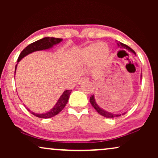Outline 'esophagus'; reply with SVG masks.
<instances>
[{
    "mask_svg": "<svg viewBox=\"0 0 158 158\" xmlns=\"http://www.w3.org/2000/svg\"><path fill=\"white\" fill-rule=\"evenodd\" d=\"M85 82H89V79L88 77H83V78L80 79V81H78V84H82Z\"/></svg>",
    "mask_w": 158,
    "mask_h": 158,
    "instance_id": "obj_1",
    "label": "esophagus"
}]
</instances>
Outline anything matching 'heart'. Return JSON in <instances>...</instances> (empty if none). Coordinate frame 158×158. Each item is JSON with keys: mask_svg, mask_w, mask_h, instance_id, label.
Segmentation results:
<instances>
[{"mask_svg": "<svg viewBox=\"0 0 158 158\" xmlns=\"http://www.w3.org/2000/svg\"><path fill=\"white\" fill-rule=\"evenodd\" d=\"M109 48L104 43H94L78 52L75 57V62L81 65H87L94 60L95 66L100 67L106 61Z\"/></svg>", "mask_w": 158, "mask_h": 158, "instance_id": "b5f03b06", "label": "heart"}]
</instances>
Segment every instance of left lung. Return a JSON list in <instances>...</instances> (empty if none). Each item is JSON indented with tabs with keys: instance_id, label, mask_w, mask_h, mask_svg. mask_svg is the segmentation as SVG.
Segmentation results:
<instances>
[{
	"instance_id": "8db88e82",
	"label": "left lung",
	"mask_w": 158,
	"mask_h": 158,
	"mask_svg": "<svg viewBox=\"0 0 158 158\" xmlns=\"http://www.w3.org/2000/svg\"><path fill=\"white\" fill-rule=\"evenodd\" d=\"M117 45H118V47H120V48H123V49H127V50L131 52L134 53L136 55L135 52L132 49L130 48V47L127 46V45L123 44V43L120 42H117ZM141 77H142V75H141ZM90 103H91L92 106L94 107V109L96 110V111L98 112L99 114H101V116H104V117L112 118H113L118 117V116H120L121 115H124V114H126V112H124V113H123L122 114H114V113H111V112H109V111H106V110H104L103 109H102V108H101L100 106H99L98 103H97L96 101V98H95L94 94H93V96H90Z\"/></svg>"
}]
</instances>
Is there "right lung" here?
<instances>
[{"label":"right lung","instance_id":"obj_1","mask_svg":"<svg viewBox=\"0 0 158 158\" xmlns=\"http://www.w3.org/2000/svg\"><path fill=\"white\" fill-rule=\"evenodd\" d=\"M62 41V39L54 37H44L43 39H41V40L38 41H36V42L28 45V46L21 52L17 62H18L19 63L23 57H26V56L28 55H29V54L34 52L45 50V49H50L52 47H53L54 45L58 44L59 43L61 42ZM18 63H17V64H18ZM17 64L16 65V68H15V73H16V71ZM71 91H72V90H64V91L62 93L61 96L60 97V98L58 99L57 103H55V106H54V107L52 108L49 111L45 112V113H34V112H32L31 110H29V109H27V110L29 112H31V114H33V115L36 116V117L42 118H48L53 117V116H55V115L59 114L60 112L64 109V106H65V105L68 101V99L70 98V94H71Z\"/></svg>","mask_w":158,"mask_h":158}]
</instances>
